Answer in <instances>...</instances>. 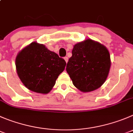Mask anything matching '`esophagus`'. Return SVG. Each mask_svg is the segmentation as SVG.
<instances>
[{
	"instance_id": "34e87169",
	"label": "esophagus",
	"mask_w": 133,
	"mask_h": 133,
	"mask_svg": "<svg viewBox=\"0 0 133 133\" xmlns=\"http://www.w3.org/2000/svg\"><path fill=\"white\" fill-rule=\"evenodd\" d=\"M64 60H65L66 63H67L68 61H69V59H68V57H64Z\"/></svg>"
}]
</instances>
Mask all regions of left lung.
<instances>
[{
  "label": "left lung",
  "mask_w": 133,
  "mask_h": 133,
  "mask_svg": "<svg viewBox=\"0 0 133 133\" xmlns=\"http://www.w3.org/2000/svg\"><path fill=\"white\" fill-rule=\"evenodd\" d=\"M72 54L66 70L73 85L85 93L99 88L107 80L111 66L106 46L87 39L76 44Z\"/></svg>",
  "instance_id": "8db88e82"
}]
</instances>
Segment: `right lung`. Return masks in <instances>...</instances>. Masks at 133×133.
<instances>
[{"label": "right lung", "mask_w": 133, "mask_h": 133, "mask_svg": "<svg viewBox=\"0 0 133 133\" xmlns=\"http://www.w3.org/2000/svg\"><path fill=\"white\" fill-rule=\"evenodd\" d=\"M65 61L42 44L34 42L18 53L16 59L17 75L28 89L47 94L64 70Z\"/></svg>", "instance_id": "1"}]
</instances>
